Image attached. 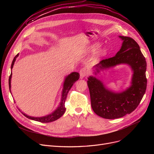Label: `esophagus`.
<instances>
[{"instance_id":"esophagus-1","label":"esophagus","mask_w":154,"mask_h":154,"mask_svg":"<svg viewBox=\"0 0 154 154\" xmlns=\"http://www.w3.org/2000/svg\"><path fill=\"white\" fill-rule=\"evenodd\" d=\"M79 73H80V77L84 78L85 76L87 75V74H88V70H87V69L86 68H82V69H80Z\"/></svg>"}]
</instances>
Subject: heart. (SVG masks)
Listing matches in <instances>:
<instances>
[{
    "instance_id": "b5f03b06",
    "label": "heart",
    "mask_w": 154,
    "mask_h": 154,
    "mask_svg": "<svg viewBox=\"0 0 154 154\" xmlns=\"http://www.w3.org/2000/svg\"><path fill=\"white\" fill-rule=\"evenodd\" d=\"M97 47V45H95V47ZM101 52H102V54H103V53L105 52V51H101Z\"/></svg>"
}]
</instances>
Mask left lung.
Here are the masks:
<instances>
[{"label":"left lung","instance_id":"1","mask_svg":"<svg viewBox=\"0 0 154 154\" xmlns=\"http://www.w3.org/2000/svg\"><path fill=\"white\" fill-rule=\"evenodd\" d=\"M119 37L123 40L120 51L114 57L103 59L95 66V74L117 65L128 64L134 72L131 85L123 92H114L107 89L95 77L90 76L87 80L94 112L107 119L131 114L139 106L147 88V63L139 44L131 37Z\"/></svg>","mask_w":154,"mask_h":154}]
</instances>
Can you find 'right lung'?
I'll return each instance as SVG.
<instances>
[{"label":"right lung","mask_w":154,"mask_h":154,"mask_svg":"<svg viewBox=\"0 0 154 154\" xmlns=\"http://www.w3.org/2000/svg\"><path fill=\"white\" fill-rule=\"evenodd\" d=\"M18 56H19V54L16 55L15 56V57L13 59V61H12V65H11V70L13 68L14 62H15L16 59H17ZM79 77H80V75H79V73L74 72H72L70 74L68 75L66 77V79H65L63 85V90H62V93L61 101L60 102L59 107L57 108V109L55 110L52 113V114H51L49 115H47V116H44V117H31V116H27L26 114H24V113L22 112H21V113L24 116H26L28 119H30L33 120H35V121H38V122H42V123H48V122H53V121L57 120L60 117H62L63 116V114L65 113V111H66V107H65V102H66L67 94H68L69 91H70L71 87H72L73 84H74L77 81V80H79ZM11 77H12V71H11V75L9 77V90H10L11 92ZM19 110H20V109H19Z\"/></svg>","instance_id":"add662e5"}]
</instances>
